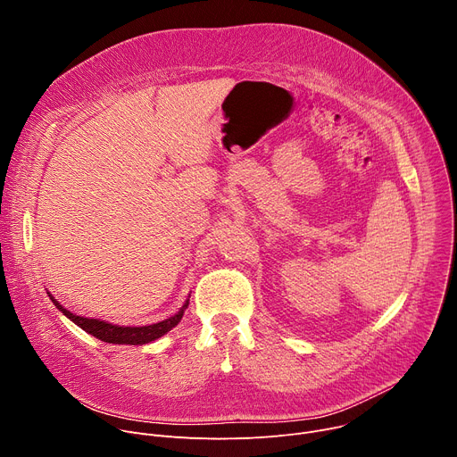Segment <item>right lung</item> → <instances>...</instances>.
Listing matches in <instances>:
<instances>
[{"label": "right lung", "mask_w": 457, "mask_h": 457, "mask_svg": "<svg viewBox=\"0 0 457 457\" xmlns=\"http://www.w3.org/2000/svg\"><path fill=\"white\" fill-rule=\"evenodd\" d=\"M48 296L54 302V305L69 320H72L76 325H79L83 331L99 338L101 342L117 344V345H145V344H150V342L161 338L162 335L171 331L175 325L180 321V318H182V314H184V311L187 309V303H189V300H186L184 305L179 309V312H175L173 316H170L162 321H157V323H152V325H143V328H124V325L120 328V325H113V323H108L104 320L78 316V314L71 312L69 309H64L57 300H54V296L50 293H48Z\"/></svg>", "instance_id": "obj_1"}]
</instances>
